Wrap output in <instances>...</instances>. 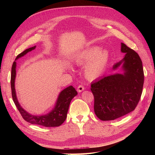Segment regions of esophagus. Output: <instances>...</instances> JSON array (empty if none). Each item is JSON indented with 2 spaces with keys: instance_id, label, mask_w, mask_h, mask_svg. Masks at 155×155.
I'll return each mask as SVG.
<instances>
[{
  "instance_id": "obj_1",
  "label": "esophagus",
  "mask_w": 155,
  "mask_h": 155,
  "mask_svg": "<svg viewBox=\"0 0 155 155\" xmlns=\"http://www.w3.org/2000/svg\"><path fill=\"white\" fill-rule=\"evenodd\" d=\"M84 89H85V87H84V86L82 85H79L78 87L77 91H78V92H82L83 91H84Z\"/></svg>"
}]
</instances>
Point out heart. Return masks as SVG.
Here are the masks:
<instances>
[{
	"mask_svg": "<svg viewBox=\"0 0 155 155\" xmlns=\"http://www.w3.org/2000/svg\"><path fill=\"white\" fill-rule=\"evenodd\" d=\"M109 57L107 50H100L99 47L93 46L78 53L75 57V61L79 65L87 63L85 70V76L93 79L99 77L104 72Z\"/></svg>",
	"mask_w": 155,
	"mask_h": 155,
	"instance_id": "heart-1",
	"label": "heart"
}]
</instances>
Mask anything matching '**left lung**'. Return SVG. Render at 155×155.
<instances>
[{"instance_id": "obj_1", "label": "left lung", "mask_w": 155, "mask_h": 155, "mask_svg": "<svg viewBox=\"0 0 155 155\" xmlns=\"http://www.w3.org/2000/svg\"><path fill=\"white\" fill-rule=\"evenodd\" d=\"M124 58L114 65L118 68L123 63L124 74L104 76L91 83L94 97L95 114L103 121L114 120L132 112L142 96L144 74L139 55L124 43H121Z\"/></svg>"}]
</instances>
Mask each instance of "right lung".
<instances>
[{
	"instance_id": "1",
	"label": "right lung",
	"mask_w": 155,
	"mask_h": 155,
	"mask_svg": "<svg viewBox=\"0 0 155 155\" xmlns=\"http://www.w3.org/2000/svg\"><path fill=\"white\" fill-rule=\"evenodd\" d=\"M34 46L31 48H28L23 51L22 53L18 54L15 59L21 58L22 56L26 54L35 48ZM16 62L14 61L12 67L11 74V88L12 95L14 104L16 105L17 109L19 111L22 117L25 121L31 124L41 125L46 127H58L61 125L66 120L68 110L70 101L72 98L78 94V92L72 86H69L66 88L59 94L58 99L54 109L48 114L43 116H34L31 115L28 112L22 109L19 103L17 101L15 89V79L16 76Z\"/></svg>"
}]
</instances>
